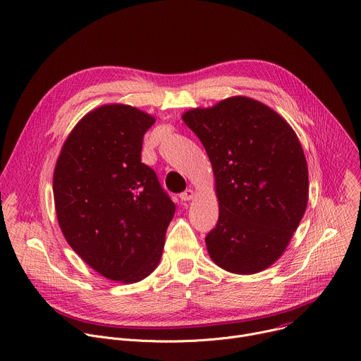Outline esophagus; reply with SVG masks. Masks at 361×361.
I'll list each match as a JSON object with an SVG mask.
<instances>
[{"mask_svg":"<svg viewBox=\"0 0 361 361\" xmlns=\"http://www.w3.org/2000/svg\"><path fill=\"white\" fill-rule=\"evenodd\" d=\"M192 197H194V191H192L191 188H187L185 191H183V192L180 194V199H181L183 202H188V200H192Z\"/></svg>","mask_w":361,"mask_h":361,"instance_id":"34e87169","label":"esophagus"}]
</instances>
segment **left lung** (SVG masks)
<instances>
[{
    "mask_svg": "<svg viewBox=\"0 0 361 361\" xmlns=\"http://www.w3.org/2000/svg\"><path fill=\"white\" fill-rule=\"evenodd\" d=\"M210 158L219 220L210 257L233 274L269 268L286 249L308 203V167L288 122L246 96L183 115Z\"/></svg>",
    "mask_w": 361,
    "mask_h": 361,
    "instance_id": "obj_1",
    "label": "left lung"
}]
</instances>
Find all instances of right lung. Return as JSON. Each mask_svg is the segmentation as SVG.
<instances>
[{
	"label": "right lung",
	"mask_w": 361,
	"mask_h": 361,
	"mask_svg": "<svg viewBox=\"0 0 361 361\" xmlns=\"http://www.w3.org/2000/svg\"><path fill=\"white\" fill-rule=\"evenodd\" d=\"M155 119L128 105L89 112L64 141L53 176L56 214L72 249L102 276L133 283L158 265L176 204L141 161Z\"/></svg>",
	"instance_id": "add662e5"
}]
</instances>
